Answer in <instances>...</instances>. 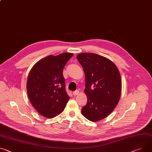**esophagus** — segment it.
Masks as SVG:
<instances>
[{"instance_id": "1", "label": "esophagus", "mask_w": 152, "mask_h": 152, "mask_svg": "<svg viewBox=\"0 0 152 152\" xmlns=\"http://www.w3.org/2000/svg\"><path fill=\"white\" fill-rule=\"evenodd\" d=\"M79 91H78V90H76V91H73V95H75V96H76V95H78V94H79Z\"/></svg>"}]
</instances>
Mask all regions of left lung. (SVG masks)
<instances>
[{
  "label": "left lung",
  "mask_w": 152,
  "mask_h": 152,
  "mask_svg": "<svg viewBox=\"0 0 152 152\" xmlns=\"http://www.w3.org/2000/svg\"><path fill=\"white\" fill-rule=\"evenodd\" d=\"M76 58L86 76L84 92L87 102L81 113L89 121L102 120L113 112L119 101L120 73L112 61L100 55L84 53Z\"/></svg>",
  "instance_id": "1"
}]
</instances>
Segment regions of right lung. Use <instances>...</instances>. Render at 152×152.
<instances>
[{
  "instance_id": "add662e5",
  "label": "right lung",
  "mask_w": 152,
  "mask_h": 152,
  "mask_svg": "<svg viewBox=\"0 0 152 152\" xmlns=\"http://www.w3.org/2000/svg\"><path fill=\"white\" fill-rule=\"evenodd\" d=\"M73 56L70 53L50 55L36 63L30 72L27 93L33 107L44 117L53 118L60 114L70 99L63 69Z\"/></svg>"
}]
</instances>
